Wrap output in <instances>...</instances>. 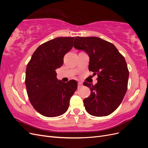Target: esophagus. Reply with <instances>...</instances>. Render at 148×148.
Masks as SVG:
<instances>
[{"instance_id":"1","label":"esophagus","mask_w":148,"mask_h":148,"mask_svg":"<svg viewBox=\"0 0 148 148\" xmlns=\"http://www.w3.org/2000/svg\"><path fill=\"white\" fill-rule=\"evenodd\" d=\"M83 86V83L82 82H78V88H81Z\"/></svg>"}]
</instances>
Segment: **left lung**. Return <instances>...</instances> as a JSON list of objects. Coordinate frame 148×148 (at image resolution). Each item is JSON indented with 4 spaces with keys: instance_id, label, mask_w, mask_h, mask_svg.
Masks as SVG:
<instances>
[{
    "instance_id": "obj_1",
    "label": "left lung",
    "mask_w": 148,
    "mask_h": 148,
    "mask_svg": "<svg viewBox=\"0 0 148 148\" xmlns=\"http://www.w3.org/2000/svg\"><path fill=\"white\" fill-rule=\"evenodd\" d=\"M73 47L86 52L89 70L97 75L95 85L84 82L91 95L83 100L91 115L104 117L118 108L127 90L129 71L125 58L113 44L97 37L75 38Z\"/></svg>"
}]
</instances>
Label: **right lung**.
<instances>
[{
	"mask_svg": "<svg viewBox=\"0 0 148 148\" xmlns=\"http://www.w3.org/2000/svg\"><path fill=\"white\" fill-rule=\"evenodd\" d=\"M74 37L56 38L40 45L26 70L25 84L31 104L45 117L65 113L70 99L78 87L75 80L65 83L57 78L56 70L64 64V57L73 47Z\"/></svg>",
	"mask_w": 148,
	"mask_h": 148,
	"instance_id": "right-lung-1",
	"label": "right lung"
}]
</instances>
